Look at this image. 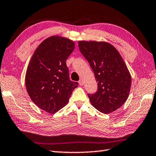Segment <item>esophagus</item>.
<instances>
[{"label":"esophagus","instance_id":"obj_1","mask_svg":"<svg viewBox=\"0 0 156 156\" xmlns=\"http://www.w3.org/2000/svg\"><path fill=\"white\" fill-rule=\"evenodd\" d=\"M79 84H80V86H82V85L84 84V82H83V80H79Z\"/></svg>","mask_w":156,"mask_h":156}]
</instances>
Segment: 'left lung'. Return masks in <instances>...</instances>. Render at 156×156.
<instances>
[{"instance_id":"obj_1","label":"left lung","mask_w":156,"mask_h":156,"mask_svg":"<svg viewBox=\"0 0 156 156\" xmlns=\"http://www.w3.org/2000/svg\"><path fill=\"white\" fill-rule=\"evenodd\" d=\"M78 47L98 82L97 92L88 94L91 104L103 114L116 110L126 102L131 87L130 74L122 57L106 42L79 41Z\"/></svg>"}]
</instances>
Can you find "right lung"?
Wrapping results in <instances>:
<instances>
[{
    "mask_svg": "<svg viewBox=\"0 0 156 156\" xmlns=\"http://www.w3.org/2000/svg\"><path fill=\"white\" fill-rule=\"evenodd\" d=\"M74 47L71 40L51 36L40 44L27 66V92L38 108L50 114H55L68 103L78 84L69 80L66 66Z\"/></svg>",
    "mask_w": 156,
    "mask_h": 156,
    "instance_id": "1",
    "label": "right lung"
}]
</instances>
